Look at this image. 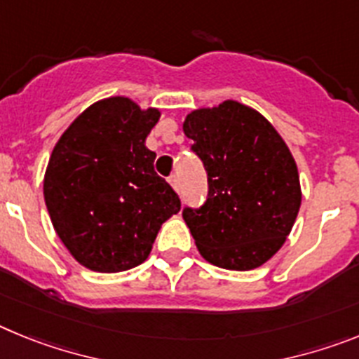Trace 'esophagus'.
<instances>
[{
    "label": "esophagus",
    "instance_id": "1",
    "mask_svg": "<svg viewBox=\"0 0 359 359\" xmlns=\"http://www.w3.org/2000/svg\"><path fill=\"white\" fill-rule=\"evenodd\" d=\"M169 183L172 185V189L176 190V192H180V177H177V174H172V176L169 177Z\"/></svg>",
    "mask_w": 359,
    "mask_h": 359
}]
</instances>
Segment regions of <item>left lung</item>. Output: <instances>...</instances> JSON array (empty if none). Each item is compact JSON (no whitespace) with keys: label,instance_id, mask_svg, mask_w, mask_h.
Instances as JSON below:
<instances>
[{"label":"left lung","instance_id":"1","mask_svg":"<svg viewBox=\"0 0 359 359\" xmlns=\"http://www.w3.org/2000/svg\"><path fill=\"white\" fill-rule=\"evenodd\" d=\"M183 131L207 170V201L183 208L205 261L224 269L259 268L294 224L302 192L297 163L261 113L236 100L187 115Z\"/></svg>","mask_w":359,"mask_h":359}]
</instances>
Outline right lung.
I'll return each mask as SVG.
<instances>
[{"instance_id": "right-lung-1", "label": "right lung", "mask_w": 359, "mask_h": 359, "mask_svg": "<svg viewBox=\"0 0 359 359\" xmlns=\"http://www.w3.org/2000/svg\"><path fill=\"white\" fill-rule=\"evenodd\" d=\"M160 111L126 97L104 98L73 120L53 147L44 201L75 261L118 273L149 257L161 224L182 201L154 170L145 138Z\"/></svg>"}]
</instances>
